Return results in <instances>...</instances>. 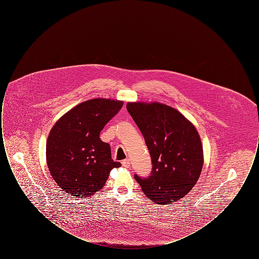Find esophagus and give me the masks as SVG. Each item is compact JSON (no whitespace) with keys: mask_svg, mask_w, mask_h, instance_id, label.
<instances>
[{"mask_svg":"<svg viewBox=\"0 0 259 259\" xmlns=\"http://www.w3.org/2000/svg\"><path fill=\"white\" fill-rule=\"evenodd\" d=\"M121 164H122L123 167L128 168V167H130V160H129V159H124V160L121 162Z\"/></svg>","mask_w":259,"mask_h":259,"instance_id":"1","label":"esophagus"}]
</instances>
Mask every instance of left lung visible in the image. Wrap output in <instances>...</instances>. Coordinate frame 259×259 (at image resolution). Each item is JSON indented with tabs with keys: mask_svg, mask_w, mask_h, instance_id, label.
<instances>
[{
	"mask_svg": "<svg viewBox=\"0 0 259 259\" xmlns=\"http://www.w3.org/2000/svg\"><path fill=\"white\" fill-rule=\"evenodd\" d=\"M131 114L145 138L152 171L136 181L154 204L167 205L185 196L197 183L204 164L201 138L183 113L158 102H128Z\"/></svg>",
	"mask_w": 259,
	"mask_h": 259,
	"instance_id": "obj_1",
	"label": "left lung"
}]
</instances>
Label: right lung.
<instances>
[{
	"mask_svg": "<svg viewBox=\"0 0 259 259\" xmlns=\"http://www.w3.org/2000/svg\"><path fill=\"white\" fill-rule=\"evenodd\" d=\"M123 101L87 100L67 111L55 122L47 141V163L50 175L69 195L85 198L99 191L113 168L111 147L100 133L120 111Z\"/></svg>",
	"mask_w": 259,
	"mask_h": 259,
	"instance_id": "right-lung-1",
	"label": "right lung"
}]
</instances>
